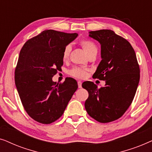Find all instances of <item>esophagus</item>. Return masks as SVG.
Returning a JSON list of instances; mask_svg holds the SVG:
<instances>
[{
    "label": "esophagus",
    "mask_w": 152,
    "mask_h": 152,
    "mask_svg": "<svg viewBox=\"0 0 152 152\" xmlns=\"http://www.w3.org/2000/svg\"><path fill=\"white\" fill-rule=\"evenodd\" d=\"M82 82H81V81H78V82H77L78 87H79V88H82Z\"/></svg>",
    "instance_id": "obj_1"
}]
</instances>
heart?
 Wrapping results in <instances>:
<instances>
[{"instance_id":"obj_1","label":"heart","mask_w":152,"mask_h":152,"mask_svg":"<svg viewBox=\"0 0 152 152\" xmlns=\"http://www.w3.org/2000/svg\"><path fill=\"white\" fill-rule=\"evenodd\" d=\"M80 43L88 56L92 53H97V48L93 41L89 40H82L80 41ZM70 50H71V48L69 45H66L64 48L63 54H62V58H63L64 61H66L68 59ZM87 72H88V70L85 69V68L74 67L70 70L69 74L75 77L82 79L84 78L87 75Z\"/></svg>"}]
</instances>
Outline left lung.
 Returning a JSON list of instances; mask_svg holds the SVG:
<instances>
[{
	"instance_id": "obj_1",
	"label": "left lung",
	"mask_w": 152,
	"mask_h": 152,
	"mask_svg": "<svg viewBox=\"0 0 152 152\" xmlns=\"http://www.w3.org/2000/svg\"><path fill=\"white\" fill-rule=\"evenodd\" d=\"M89 33L101 44L102 59L93 77L105 81L106 84L98 88L92 82L83 83L88 92L85 109L93 119L107 123L122 117L132 104L140 80V67L126 39L111 30Z\"/></svg>"
}]
</instances>
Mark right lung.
<instances>
[{"label":"right lung","mask_w":152,"mask_h":152,"mask_svg":"<svg viewBox=\"0 0 152 152\" xmlns=\"http://www.w3.org/2000/svg\"><path fill=\"white\" fill-rule=\"evenodd\" d=\"M77 35L44 30L27 41L20 50L15 84L24 109L39 123L50 124L59 119L78 88L71 77L57 84L52 80L64 64V48Z\"/></svg>","instance_id":"1"}]
</instances>
